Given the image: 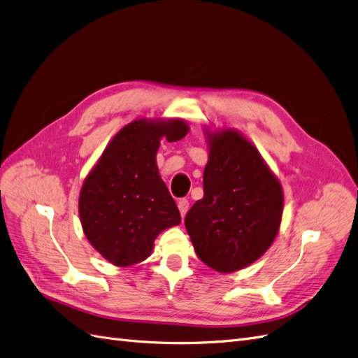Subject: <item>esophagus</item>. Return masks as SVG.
Wrapping results in <instances>:
<instances>
[{
    "label": "esophagus",
    "instance_id": "1",
    "mask_svg": "<svg viewBox=\"0 0 358 358\" xmlns=\"http://www.w3.org/2000/svg\"><path fill=\"white\" fill-rule=\"evenodd\" d=\"M178 208H179V212H180V215H182V218H183V216L187 215V212H188V209H189V201H188L187 199H180V200L178 201Z\"/></svg>",
    "mask_w": 358,
    "mask_h": 358
}]
</instances>
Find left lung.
Returning a JSON list of instances; mask_svg holds the SVG:
<instances>
[{"mask_svg":"<svg viewBox=\"0 0 358 358\" xmlns=\"http://www.w3.org/2000/svg\"><path fill=\"white\" fill-rule=\"evenodd\" d=\"M203 191L185 216L199 258L221 273L252 264L279 231L284 206L279 180L252 143L222 129L209 136Z\"/></svg>","mask_w":358,"mask_h":358,"instance_id":"obj_1","label":"left lung"}]
</instances>
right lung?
Returning a JSON list of instances; mask_svg holds the SVG:
<instances>
[{"label": "right lung", "mask_w": 358, "mask_h": 358, "mask_svg": "<svg viewBox=\"0 0 358 358\" xmlns=\"http://www.w3.org/2000/svg\"><path fill=\"white\" fill-rule=\"evenodd\" d=\"M187 133L188 125L179 119H137L112 138L85 179L80 222L90 243L107 262L119 267L143 262L157 236L180 222L155 157L162 137L178 142Z\"/></svg>", "instance_id": "right-lung-1"}]
</instances>
